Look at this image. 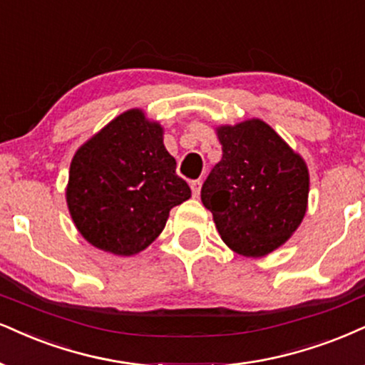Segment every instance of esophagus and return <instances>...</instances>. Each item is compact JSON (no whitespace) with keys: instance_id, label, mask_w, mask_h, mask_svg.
<instances>
[{"instance_id":"34e87169","label":"esophagus","mask_w":365,"mask_h":365,"mask_svg":"<svg viewBox=\"0 0 365 365\" xmlns=\"http://www.w3.org/2000/svg\"><path fill=\"white\" fill-rule=\"evenodd\" d=\"M191 191H192V196L200 197V192H201V181H200V179H196V181H191Z\"/></svg>"}]
</instances>
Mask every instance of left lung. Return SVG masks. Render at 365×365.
Segmentation results:
<instances>
[{
    "mask_svg": "<svg viewBox=\"0 0 365 365\" xmlns=\"http://www.w3.org/2000/svg\"><path fill=\"white\" fill-rule=\"evenodd\" d=\"M217 133L223 155L201 187V201L225 244L247 257H262L303 222L308 168L262 120L223 125Z\"/></svg>",
    "mask_w": 365,
    "mask_h": 365,
    "instance_id": "obj_1",
    "label": "left lung"
}]
</instances>
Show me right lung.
<instances>
[{"label": "right lung", "instance_id": "1", "mask_svg": "<svg viewBox=\"0 0 365 365\" xmlns=\"http://www.w3.org/2000/svg\"><path fill=\"white\" fill-rule=\"evenodd\" d=\"M162 133L142 110H128L78 148L66 197L76 228L91 245L138 254L160 235L169 211L191 197Z\"/></svg>", "mask_w": 365, "mask_h": 365}]
</instances>
